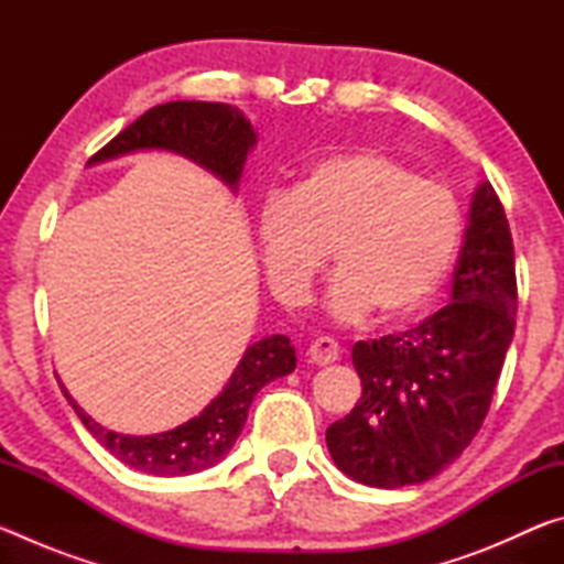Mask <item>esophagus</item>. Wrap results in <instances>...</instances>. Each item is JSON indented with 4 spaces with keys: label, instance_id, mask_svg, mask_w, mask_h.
Wrapping results in <instances>:
<instances>
[{
    "label": "esophagus",
    "instance_id": "34e87169",
    "mask_svg": "<svg viewBox=\"0 0 564 564\" xmlns=\"http://www.w3.org/2000/svg\"><path fill=\"white\" fill-rule=\"evenodd\" d=\"M340 356V346L328 336H318L308 346V360L316 362V366H328V362H336Z\"/></svg>",
    "mask_w": 564,
    "mask_h": 564
}]
</instances>
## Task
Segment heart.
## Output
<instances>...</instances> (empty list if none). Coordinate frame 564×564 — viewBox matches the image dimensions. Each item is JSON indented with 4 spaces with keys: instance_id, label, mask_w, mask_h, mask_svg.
<instances>
[{
    "instance_id": "1",
    "label": "heart",
    "mask_w": 564,
    "mask_h": 564,
    "mask_svg": "<svg viewBox=\"0 0 564 564\" xmlns=\"http://www.w3.org/2000/svg\"><path fill=\"white\" fill-rule=\"evenodd\" d=\"M261 261L273 293L301 305L333 251L326 308L338 323L415 316L451 273L463 208L441 181L376 149L338 151L303 169L289 194L259 208Z\"/></svg>"
}]
</instances>
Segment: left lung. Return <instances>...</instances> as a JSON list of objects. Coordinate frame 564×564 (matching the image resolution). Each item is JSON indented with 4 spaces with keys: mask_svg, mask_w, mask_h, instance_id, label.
I'll return each instance as SVG.
<instances>
[{
    "mask_svg": "<svg viewBox=\"0 0 564 564\" xmlns=\"http://www.w3.org/2000/svg\"><path fill=\"white\" fill-rule=\"evenodd\" d=\"M514 313L510 226L485 181L473 196L451 303L405 333L352 346L362 395L326 431L338 470L370 488L398 490L453 465L488 415Z\"/></svg>",
    "mask_w": 564,
    "mask_h": 564,
    "instance_id": "obj_1",
    "label": "left lung"
}]
</instances>
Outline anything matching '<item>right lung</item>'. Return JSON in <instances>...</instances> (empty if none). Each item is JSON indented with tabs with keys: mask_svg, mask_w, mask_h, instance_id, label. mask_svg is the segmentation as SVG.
Segmentation results:
<instances>
[{
	"mask_svg": "<svg viewBox=\"0 0 564 564\" xmlns=\"http://www.w3.org/2000/svg\"><path fill=\"white\" fill-rule=\"evenodd\" d=\"M256 144V131L241 109L216 101H169L119 131L107 147L89 159V164L119 159L141 149H164L196 161L212 171L226 186L236 191L248 151ZM295 350L289 336H269L248 346L234 376L228 378L221 395L214 398L202 413L174 431L156 435H121L107 431L76 405L69 390L62 393L69 400L84 427L119 457L123 465L149 475H191L221 463L241 435L248 408L256 393L271 380L293 373Z\"/></svg>",
	"mask_w": 564,
	"mask_h": 564,
	"instance_id": "obj_1",
	"label": "right lung"
}]
</instances>
